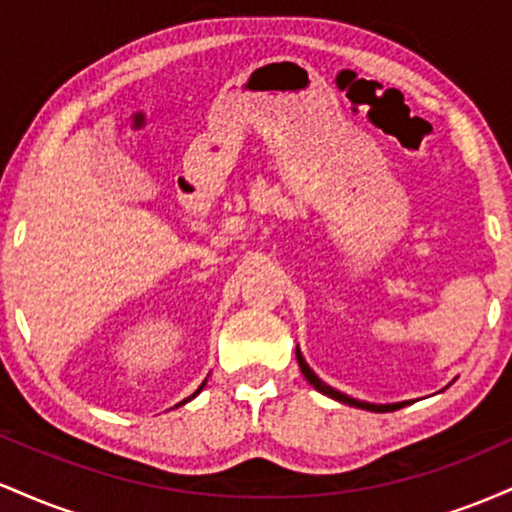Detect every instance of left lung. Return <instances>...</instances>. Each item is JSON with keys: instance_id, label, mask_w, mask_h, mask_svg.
Returning a JSON list of instances; mask_svg holds the SVG:
<instances>
[{"instance_id": "left-lung-1", "label": "left lung", "mask_w": 512, "mask_h": 512, "mask_svg": "<svg viewBox=\"0 0 512 512\" xmlns=\"http://www.w3.org/2000/svg\"><path fill=\"white\" fill-rule=\"evenodd\" d=\"M296 358H298V366H301V373L305 375V380H308V383L313 385L317 392H322V395H327V397L337 399V402L349 404V407L368 409V411H395V409H402L404 404H409V402H399V404H368V402H358V399H354V397H346V395H342V392H339V390H334V387H330V385L322 383V380L317 378V375L313 373V370H310L308 363H305V358L301 356V351H296Z\"/></svg>"}]
</instances>
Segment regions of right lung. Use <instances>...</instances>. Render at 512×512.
Returning <instances> with one entry per match:
<instances>
[{
    "mask_svg": "<svg viewBox=\"0 0 512 512\" xmlns=\"http://www.w3.org/2000/svg\"><path fill=\"white\" fill-rule=\"evenodd\" d=\"M204 385H207V380H204V383H202V385H199V390L195 392V395H199V392H202V387H204ZM195 395H192V397H195ZM192 397H187V399H192ZM187 399H182V402H180V404H185V402H187Z\"/></svg>",
    "mask_w": 512,
    "mask_h": 512,
    "instance_id": "obj_1",
    "label": "right lung"
}]
</instances>
